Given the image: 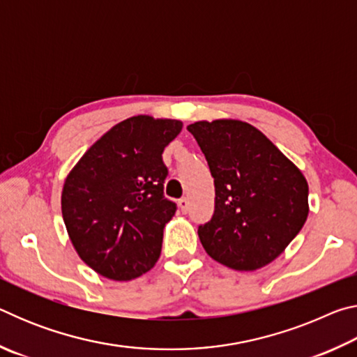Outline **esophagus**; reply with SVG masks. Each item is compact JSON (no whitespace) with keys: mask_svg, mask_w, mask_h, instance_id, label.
I'll list each match as a JSON object with an SVG mask.
<instances>
[{"mask_svg":"<svg viewBox=\"0 0 357 357\" xmlns=\"http://www.w3.org/2000/svg\"><path fill=\"white\" fill-rule=\"evenodd\" d=\"M178 206H179L181 211H183V213H187V209H189V198H187V197L179 198Z\"/></svg>","mask_w":357,"mask_h":357,"instance_id":"34e87169","label":"esophagus"}]
</instances>
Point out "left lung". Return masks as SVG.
<instances>
[{
    "mask_svg": "<svg viewBox=\"0 0 357 357\" xmlns=\"http://www.w3.org/2000/svg\"><path fill=\"white\" fill-rule=\"evenodd\" d=\"M215 187L211 220L198 227L208 255L236 271L269 264L309 215L304 174L263 132L238 119L187 126Z\"/></svg>",
    "mask_w": 357,
    "mask_h": 357,
    "instance_id": "1",
    "label": "left lung"
}]
</instances>
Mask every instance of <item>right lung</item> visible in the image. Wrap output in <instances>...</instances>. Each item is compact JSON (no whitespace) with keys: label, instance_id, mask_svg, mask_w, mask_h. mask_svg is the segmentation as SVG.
<instances>
[{"label":"right lung","instance_id":"right-lung-1","mask_svg":"<svg viewBox=\"0 0 357 357\" xmlns=\"http://www.w3.org/2000/svg\"><path fill=\"white\" fill-rule=\"evenodd\" d=\"M178 119L138 114L102 135L64 181L63 219L89 268L110 280L137 279L160 257L165 223L176 204L164 197L165 146Z\"/></svg>","mask_w":357,"mask_h":357}]
</instances>
